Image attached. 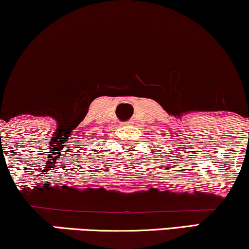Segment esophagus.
<instances>
[{"mask_svg": "<svg viewBox=\"0 0 249 249\" xmlns=\"http://www.w3.org/2000/svg\"><path fill=\"white\" fill-rule=\"evenodd\" d=\"M133 124V122L131 121H125V122H122V125H131Z\"/></svg>", "mask_w": 249, "mask_h": 249, "instance_id": "34e87169", "label": "esophagus"}]
</instances>
